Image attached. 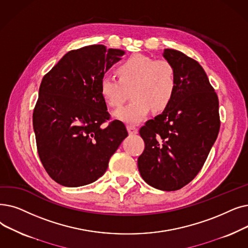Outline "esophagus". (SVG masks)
Here are the masks:
<instances>
[{"mask_svg": "<svg viewBox=\"0 0 248 248\" xmlns=\"http://www.w3.org/2000/svg\"><path fill=\"white\" fill-rule=\"evenodd\" d=\"M127 131L130 135H136L138 134V127H136L135 125H127Z\"/></svg>", "mask_w": 248, "mask_h": 248, "instance_id": "1", "label": "esophagus"}]
</instances>
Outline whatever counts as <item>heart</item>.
<instances>
[{"mask_svg": "<svg viewBox=\"0 0 248 248\" xmlns=\"http://www.w3.org/2000/svg\"><path fill=\"white\" fill-rule=\"evenodd\" d=\"M118 80L103 76L99 82L102 99L111 107L121 106L132 90L133 100L114 112V117L128 124L143 122L154 109H165L176 89V73L166 60L135 55L116 68Z\"/></svg>", "mask_w": 248, "mask_h": 248, "instance_id": "b5f03b06", "label": "heart"}]
</instances>
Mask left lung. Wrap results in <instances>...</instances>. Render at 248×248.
Segmentation results:
<instances>
[{"label": "left lung", "mask_w": 248, "mask_h": 248, "mask_svg": "<svg viewBox=\"0 0 248 248\" xmlns=\"http://www.w3.org/2000/svg\"><path fill=\"white\" fill-rule=\"evenodd\" d=\"M163 57L176 73V89L164 111L140 128L145 150L138 167L147 184L177 190L197 176L220 130L219 100L201 64L181 51Z\"/></svg>", "instance_id": "left-lung-1"}]
</instances>
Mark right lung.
I'll list each match as a JSON object with an SVG mask.
<instances>
[{
    "mask_svg": "<svg viewBox=\"0 0 248 248\" xmlns=\"http://www.w3.org/2000/svg\"><path fill=\"white\" fill-rule=\"evenodd\" d=\"M124 55L93 45L64 55L44 77L33 110L37 152L58 184L77 187L102 176L127 137L124 124L109 121L99 82Z\"/></svg>",
    "mask_w": 248,
    "mask_h": 248,
    "instance_id": "right-lung-1",
    "label": "right lung"
}]
</instances>
